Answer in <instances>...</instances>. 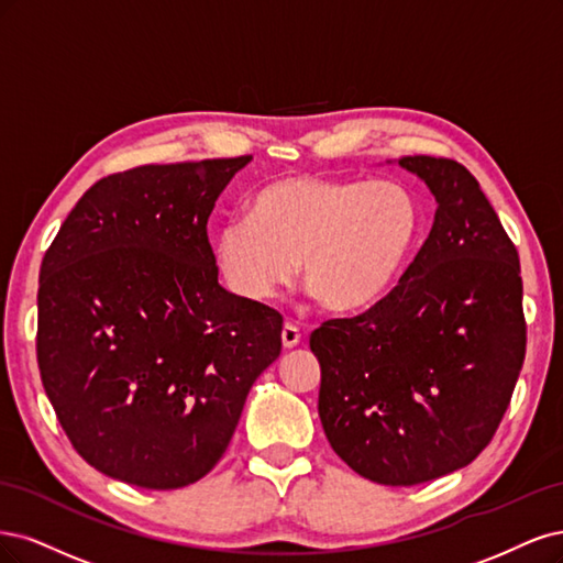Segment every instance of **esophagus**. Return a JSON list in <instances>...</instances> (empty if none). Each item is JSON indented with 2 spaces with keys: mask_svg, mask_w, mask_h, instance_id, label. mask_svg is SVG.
Wrapping results in <instances>:
<instances>
[{
  "mask_svg": "<svg viewBox=\"0 0 563 563\" xmlns=\"http://www.w3.org/2000/svg\"><path fill=\"white\" fill-rule=\"evenodd\" d=\"M280 336H283V346L285 349H295V346H299V341H301V332H299V328H295L292 322L285 324Z\"/></svg>",
  "mask_w": 563,
  "mask_h": 563,
  "instance_id": "esophagus-1",
  "label": "esophagus"
}]
</instances>
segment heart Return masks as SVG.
Listing matches in <instances>:
<instances>
[{"label": "heart", "mask_w": 563, "mask_h": 563, "mask_svg": "<svg viewBox=\"0 0 563 563\" xmlns=\"http://www.w3.org/2000/svg\"><path fill=\"white\" fill-rule=\"evenodd\" d=\"M214 233L212 260L235 297L274 299L292 280L334 313L384 299L421 239L423 208L393 179L287 175L264 185Z\"/></svg>", "instance_id": "b5f03b06"}]
</instances>
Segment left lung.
<instances>
[{"label":"left lung","instance_id":"1","mask_svg":"<svg viewBox=\"0 0 563 563\" xmlns=\"http://www.w3.org/2000/svg\"><path fill=\"white\" fill-rule=\"evenodd\" d=\"M434 196L432 229L400 283L355 318L311 334L318 413L357 475L413 486L473 463L523 365L519 255L461 163L405 156Z\"/></svg>","mask_w":563,"mask_h":563}]
</instances>
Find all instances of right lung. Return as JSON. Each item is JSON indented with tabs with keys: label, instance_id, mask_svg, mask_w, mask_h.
<instances>
[{
	"label": "right lung",
	"instance_id": "obj_1",
	"mask_svg": "<svg viewBox=\"0 0 563 563\" xmlns=\"http://www.w3.org/2000/svg\"><path fill=\"white\" fill-rule=\"evenodd\" d=\"M252 156L140 166L90 187L40 271L37 360L102 475L189 486L222 459L283 318L217 280L208 217Z\"/></svg>",
	"mask_w": 563,
	"mask_h": 563
}]
</instances>
